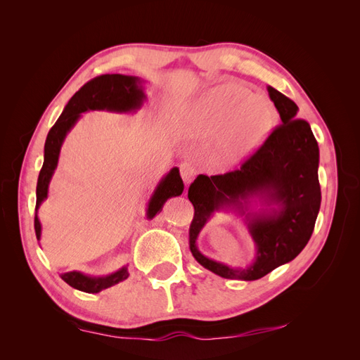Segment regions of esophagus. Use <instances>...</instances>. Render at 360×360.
<instances>
[{"label": "esophagus", "mask_w": 360, "mask_h": 360, "mask_svg": "<svg viewBox=\"0 0 360 360\" xmlns=\"http://www.w3.org/2000/svg\"><path fill=\"white\" fill-rule=\"evenodd\" d=\"M180 172H181L183 181L186 184H189L193 180V177L197 176V169H195V167L191 165V163H188V162H184L183 165L180 167Z\"/></svg>", "instance_id": "34e87169"}]
</instances>
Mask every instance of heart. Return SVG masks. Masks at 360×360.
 Instances as JSON below:
<instances>
[{
    "mask_svg": "<svg viewBox=\"0 0 360 360\" xmlns=\"http://www.w3.org/2000/svg\"><path fill=\"white\" fill-rule=\"evenodd\" d=\"M275 123L271 103L245 86L224 82L193 101L180 120L181 132L193 139H216V158L234 167L264 144Z\"/></svg>",
    "mask_w": 360,
    "mask_h": 360,
    "instance_id": "1",
    "label": "heart"
}]
</instances>
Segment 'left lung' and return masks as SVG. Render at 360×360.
<instances>
[{
    "mask_svg": "<svg viewBox=\"0 0 360 360\" xmlns=\"http://www.w3.org/2000/svg\"><path fill=\"white\" fill-rule=\"evenodd\" d=\"M281 122L255 153L236 169L221 176H200L189 186L195 214L189 228L193 258L226 279L255 281L290 263L307 246L317 221L321 191L319 144L299 108L287 96L267 86ZM214 211L242 215L256 243V259L233 268L202 256L196 238Z\"/></svg>",
    "mask_w": 360,
    "mask_h": 360,
    "instance_id": "left-lung-1",
    "label": "left lung"
}]
</instances>
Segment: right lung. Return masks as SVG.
Here are the masks:
<instances>
[{
	"instance_id": "1",
	"label": "right lung",
	"mask_w": 360,
	"mask_h": 360,
	"mask_svg": "<svg viewBox=\"0 0 360 360\" xmlns=\"http://www.w3.org/2000/svg\"><path fill=\"white\" fill-rule=\"evenodd\" d=\"M144 81L138 76L129 75H102L86 82L81 86L79 91L73 94L69 103L64 106L60 118L49 130L45 143V156H43V167L40 169L36 189V217H34V230L37 240L41 236V225L37 216L40 204L48 198L49 183L53 172L58 165V158L61 146L66 139V135L70 129L76 124L82 112L86 111H111L120 114L136 112L146 101ZM184 189L183 180L180 177V171L174 167L167 176L158 183L155 192L147 204V219H153L156 213L162 210L163 204L171 197H179ZM129 271L123 266L120 270L106 276H91L85 275L82 271H68L61 274V279L76 290L85 292H99L105 288H110L118 282L127 279Z\"/></svg>"
}]
</instances>
